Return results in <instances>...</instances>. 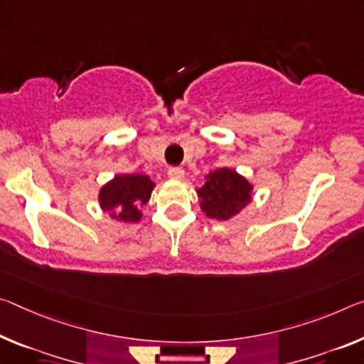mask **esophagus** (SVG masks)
I'll use <instances>...</instances> for the list:
<instances>
[{
    "mask_svg": "<svg viewBox=\"0 0 364 364\" xmlns=\"http://www.w3.org/2000/svg\"><path fill=\"white\" fill-rule=\"evenodd\" d=\"M168 176L171 180H183L184 178V170L180 166H170L168 168Z\"/></svg>",
    "mask_w": 364,
    "mask_h": 364,
    "instance_id": "esophagus-1",
    "label": "esophagus"
}]
</instances>
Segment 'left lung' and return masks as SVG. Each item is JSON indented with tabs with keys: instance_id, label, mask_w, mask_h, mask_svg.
<instances>
[{
	"instance_id": "obj_1",
	"label": "left lung",
	"mask_w": 364,
	"mask_h": 364,
	"mask_svg": "<svg viewBox=\"0 0 364 364\" xmlns=\"http://www.w3.org/2000/svg\"><path fill=\"white\" fill-rule=\"evenodd\" d=\"M198 194L203 199L200 209L207 217L228 220L251 200V184L236 171L220 168L205 176L204 186L198 189Z\"/></svg>"
}]
</instances>
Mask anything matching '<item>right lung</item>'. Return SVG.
Here are the masks:
<instances>
[{
	"mask_svg": "<svg viewBox=\"0 0 364 364\" xmlns=\"http://www.w3.org/2000/svg\"><path fill=\"white\" fill-rule=\"evenodd\" d=\"M154 183L144 175H121L102 188L99 200L103 210L121 222H137L139 207L151 199Z\"/></svg>",
	"mask_w": 364,
	"mask_h": 364,
	"instance_id": "right-lung-1",
	"label": "right lung"
}]
</instances>
